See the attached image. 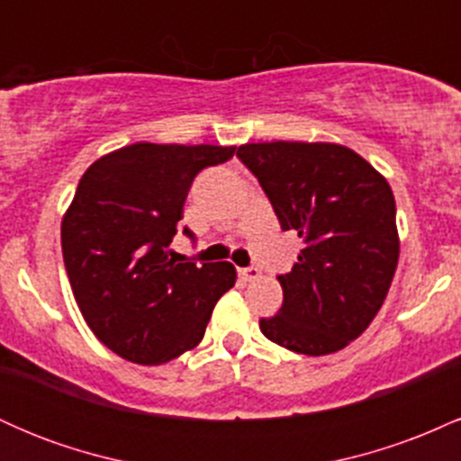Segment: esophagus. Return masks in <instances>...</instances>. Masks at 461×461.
<instances>
[{
  "label": "esophagus",
  "mask_w": 461,
  "mask_h": 461,
  "mask_svg": "<svg viewBox=\"0 0 461 461\" xmlns=\"http://www.w3.org/2000/svg\"><path fill=\"white\" fill-rule=\"evenodd\" d=\"M238 275H240L245 282H256V279L262 277V271L258 267H245V268H238Z\"/></svg>",
  "instance_id": "1"
}]
</instances>
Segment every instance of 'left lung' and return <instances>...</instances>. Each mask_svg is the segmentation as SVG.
I'll return each instance as SVG.
<instances>
[{
    "mask_svg": "<svg viewBox=\"0 0 461 461\" xmlns=\"http://www.w3.org/2000/svg\"><path fill=\"white\" fill-rule=\"evenodd\" d=\"M238 158L258 177L284 231L303 240L279 275L282 308L260 319L275 345L327 356L377 316L399 262L396 205L388 182L356 151L331 142H251Z\"/></svg>",
    "mask_w": 461,
    "mask_h": 461,
    "instance_id": "1",
    "label": "left lung"
}]
</instances>
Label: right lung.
<instances>
[{"label": "right lung", "mask_w": 461, "mask_h": 461, "mask_svg": "<svg viewBox=\"0 0 461 461\" xmlns=\"http://www.w3.org/2000/svg\"><path fill=\"white\" fill-rule=\"evenodd\" d=\"M234 153L136 142L79 179L62 219V258L84 321L116 356L149 366L179 357L234 285L230 262H182L171 249L193 179ZM184 236L194 240L188 227Z\"/></svg>", "instance_id": "add662e5"}]
</instances>
